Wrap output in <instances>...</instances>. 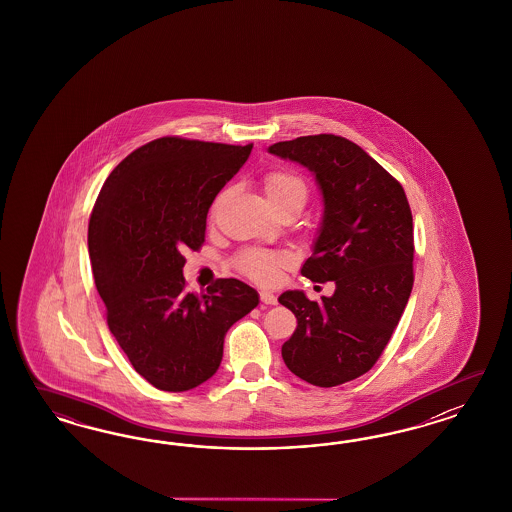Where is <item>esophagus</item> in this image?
Wrapping results in <instances>:
<instances>
[{"label":"esophagus","instance_id":"esophagus-1","mask_svg":"<svg viewBox=\"0 0 512 512\" xmlns=\"http://www.w3.org/2000/svg\"><path fill=\"white\" fill-rule=\"evenodd\" d=\"M261 302L266 306H276L278 304V296L270 291H261Z\"/></svg>","mask_w":512,"mask_h":512}]
</instances>
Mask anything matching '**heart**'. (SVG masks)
Masks as SVG:
<instances>
[{
    "label": "heart",
    "mask_w": 512,
    "mask_h": 512,
    "mask_svg": "<svg viewBox=\"0 0 512 512\" xmlns=\"http://www.w3.org/2000/svg\"><path fill=\"white\" fill-rule=\"evenodd\" d=\"M264 189L272 201H278L281 197L302 193L306 195V184L300 176L289 171H272L264 176ZM287 255L283 253H270L251 249L244 251L238 259V268L242 274L249 278L257 279L261 283H272L278 278L279 266L287 263Z\"/></svg>",
    "instance_id": "obj_1"
}]
</instances>
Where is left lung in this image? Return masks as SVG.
<instances>
[{
  "label": "left lung",
  "mask_w": 512,
  "mask_h": 512,
  "mask_svg": "<svg viewBox=\"0 0 512 512\" xmlns=\"http://www.w3.org/2000/svg\"><path fill=\"white\" fill-rule=\"evenodd\" d=\"M268 152L315 174L325 214L302 276L336 283L321 302L302 291L279 296L298 321L281 357L310 385L338 387L372 370L405 310L415 279L411 208L402 184L351 140L310 135Z\"/></svg>",
  "instance_id": "obj_1"
}]
</instances>
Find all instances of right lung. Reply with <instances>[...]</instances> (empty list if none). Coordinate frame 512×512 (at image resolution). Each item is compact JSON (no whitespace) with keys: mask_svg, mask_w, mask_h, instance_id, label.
I'll return each instance as SVG.
<instances>
[{"mask_svg":"<svg viewBox=\"0 0 512 512\" xmlns=\"http://www.w3.org/2000/svg\"><path fill=\"white\" fill-rule=\"evenodd\" d=\"M253 144L163 137L125 157L93 206L88 249L112 336L133 368L167 392L199 387L217 372L231 326L257 308L240 279L187 293L186 249L201 248L217 193Z\"/></svg>","mask_w":512,"mask_h":512,"instance_id":"right-lung-1","label":"right lung"}]
</instances>
